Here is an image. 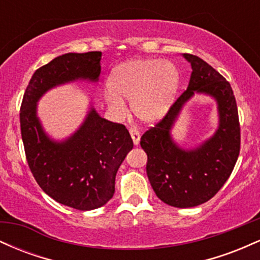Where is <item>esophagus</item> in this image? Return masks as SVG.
<instances>
[{"label":"esophagus","mask_w":260,"mask_h":260,"mask_svg":"<svg viewBox=\"0 0 260 260\" xmlns=\"http://www.w3.org/2000/svg\"><path fill=\"white\" fill-rule=\"evenodd\" d=\"M129 133H131V137H132L133 139V143L134 145H138L139 144V140H140V134L138 132V129L137 128H129Z\"/></svg>","instance_id":"obj_1"}]
</instances>
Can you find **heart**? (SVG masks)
I'll use <instances>...</instances> for the list:
<instances>
[{"label": "heart", "instance_id": "obj_1", "mask_svg": "<svg viewBox=\"0 0 260 260\" xmlns=\"http://www.w3.org/2000/svg\"><path fill=\"white\" fill-rule=\"evenodd\" d=\"M178 79V71L172 62L131 59L112 71L106 100L116 110L124 109L123 98L132 100L134 115L144 122H154L169 109Z\"/></svg>", "mask_w": 260, "mask_h": 260}]
</instances>
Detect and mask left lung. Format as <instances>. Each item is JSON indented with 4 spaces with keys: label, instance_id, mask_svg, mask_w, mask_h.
<instances>
[{
    "label": "left lung",
    "instance_id": "left-lung-1",
    "mask_svg": "<svg viewBox=\"0 0 260 260\" xmlns=\"http://www.w3.org/2000/svg\"><path fill=\"white\" fill-rule=\"evenodd\" d=\"M183 57L192 66L187 90L140 138L155 194L175 208L197 207L213 198L231 175L241 147L237 104L230 83L198 56L183 53ZM197 92L217 100L219 127L211 139L186 151L173 142L171 129L181 107Z\"/></svg>",
    "mask_w": 260,
    "mask_h": 260
}]
</instances>
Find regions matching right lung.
<instances>
[{"label":"right lung","instance_id":"add662e5","mask_svg":"<svg viewBox=\"0 0 260 260\" xmlns=\"http://www.w3.org/2000/svg\"><path fill=\"white\" fill-rule=\"evenodd\" d=\"M101 52L64 53L32 74L20 106V132L35 181L47 196L77 210L105 205L115 193L117 170L133 140L123 124L113 123L94 109L70 138L55 142L37 116L38 101L50 89L74 82H98Z\"/></svg>","mask_w":260,"mask_h":260}]
</instances>
